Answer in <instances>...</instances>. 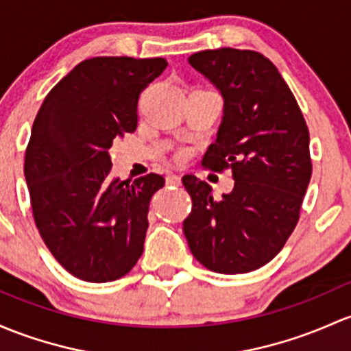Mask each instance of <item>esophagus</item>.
<instances>
[{
  "label": "esophagus",
  "mask_w": 351,
  "mask_h": 351,
  "mask_svg": "<svg viewBox=\"0 0 351 351\" xmlns=\"http://www.w3.org/2000/svg\"><path fill=\"white\" fill-rule=\"evenodd\" d=\"M165 180H167V184H171V186H177V184H180V176L169 172L167 177H165Z\"/></svg>",
  "instance_id": "1"
}]
</instances>
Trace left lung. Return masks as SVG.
Returning <instances> with one entry per match:
<instances>
[{
    "label": "left lung",
    "instance_id": "8db88e82",
    "mask_svg": "<svg viewBox=\"0 0 351 351\" xmlns=\"http://www.w3.org/2000/svg\"><path fill=\"white\" fill-rule=\"evenodd\" d=\"M189 63L224 99L216 142L202 165L231 169L234 187L214 197L209 184L184 176L192 199L184 234L207 269L250 273L269 263L296 228L311 179L310 132L295 95L265 55L219 48L197 51Z\"/></svg>",
    "mask_w": 351,
    "mask_h": 351
}]
</instances>
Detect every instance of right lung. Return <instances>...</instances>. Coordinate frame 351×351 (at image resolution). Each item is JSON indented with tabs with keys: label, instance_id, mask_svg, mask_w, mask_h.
I'll use <instances>...</instances> for the list:
<instances>
[{
	"label": "right lung",
	"instance_id": "right-lung-1",
	"mask_svg": "<svg viewBox=\"0 0 351 351\" xmlns=\"http://www.w3.org/2000/svg\"><path fill=\"white\" fill-rule=\"evenodd\" d=\"M165 66V58L84 60L50 90L33 122L25 154L33 217L78 280H119L144 251L150 199L165 180L110 179L108 149L137 129L138 95Z\"/></svg>",
	"mask_w": 351,
	"mask_h": 351
}]
</instances>
